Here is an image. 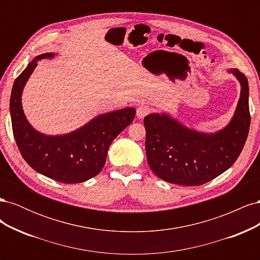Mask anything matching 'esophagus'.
Segmentation results:
<instances>
[{
	"instance_id": "obj_1",
	"label": "esophagus",
	"mask_w": 260,
	"mask_h": 260,
	"mask_svg": "<svg viewBox=\"0 0 260 260\" xmlns=\"http://www.w3.org/2000/svg\"><path fill=\"white\" fill-rule=\"evenodd\" d=\"M149 112H151V108L146 105H142V106H139L137 109V117L140 118V119H142L144 118Z\"/></svg>"
}]
</instances>
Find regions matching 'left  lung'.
Masks as SVG:
<instances>
[{"label":"left lung","mask_w":260,"mask_h":260,"mask_svg":"<svg viewBox=\"0 0 260 260\" xmlns=\"http://www.w3.org/2000/svg\"><path fill=\"white\" fill-rule=\"evenodd\" d=\"M241 84L239 103L231 121L215 133L185 127L167 114L144 118L148 166L169 183L201 185L229 169L248 136L250 115L248 81L238 69H229Z\"/></svg>","instance_id":"8db88e82"}]
</instances>
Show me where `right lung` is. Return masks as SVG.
<instances>
[{"label": "right lung", "instance_id": "obj_1", "mask_svg": "<svg viewBox=\"0 0 260 260\" xmlns=\"http://www.w3.org/2000/svg\"><path fill=\"white\" fill-rule=\"evenodd\" d=\"M54 56V53L39 55L15 80L10 102L13 133L23 159L39 174L61 183H80L103 169L109 145L135 119L136 109L127 107L99 115L61 136L37 131L23 113L21 94L38 61Z\"/></svg>", "mask_w": 260, "mask_h": 260}]
</instances>
